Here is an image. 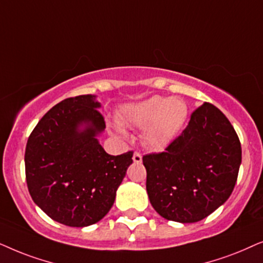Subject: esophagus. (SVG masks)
I'll use <instances>...</instances> for the list:
<instances>
[{
	"mask_svg": "<svg viewBox=\"0 0 263 263\" xmlns=\"http://www.w3.org/2000/svg\"><path fill=\"white\" fill-rule=\"evenodd\" d=\"M132 160H134V162H136V163H141L142 162V155L138 152H135L134 156H132Z\"/></svg>",
	"mask_w": 263,
	"mask_h": 263,
	"instance_id": "esophagus-1",
	"label": "esophagus"
}]
</instances>
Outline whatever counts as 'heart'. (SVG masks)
<instances>
[{
  "label": "heart",
  "mask_w": 263,
  "mask_h": 263,
  "mask_svg": "<svg viewBox=\"0 0 263 263\" xmlns=\"http://www.w3.org/2000/svg\"><path fill=\"white\" fill-rule=\"evenodd\" d=\"M187 117V107L177 97L160 96L126 107L120 114L122 124L145 127L144 141L152 148L161 149L176 138Z\"/></svg>",
  "instance_id": "1"
}]
</instances>
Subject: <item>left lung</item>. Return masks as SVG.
Instances as JSON below:
<instances>
[{
	"mask_svg": "<svg viewBox=\"0 0 263 263\" xmlns=\"http://www.w3.org/2000/svg\"><path fill=\"white\" fill-rule=\"evenodd\" d=\"M240 162L233 126L219 108L204 102L164 152L143 156L150 203L164 219L197 222L227 201Z\"/></svg>",
	"mask_w": 263,
	"mask_h": 263,
	"instance_id": "left-lung-1",
	"label": "left lung"
}]
</instances>
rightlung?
<instances>
[{"instance_id": "1", "label": "right lung", "mask_w": 263, "mask_h": 263, "mask_svg": "<svg viewBox=\"0 0 263 263\" xmlns=\"http://www.w3.org/2000/svg\"><path fill=\"white\" fill-rule=\"evenodd\" d=\"M95 96L61 101L38 121L27 139L25 174L33 202L71 227L96 223L109 212L134 152L109 155L96 136L106 127ZM80 123H87L84 132Z\"/></svg>"}]
</instances>
